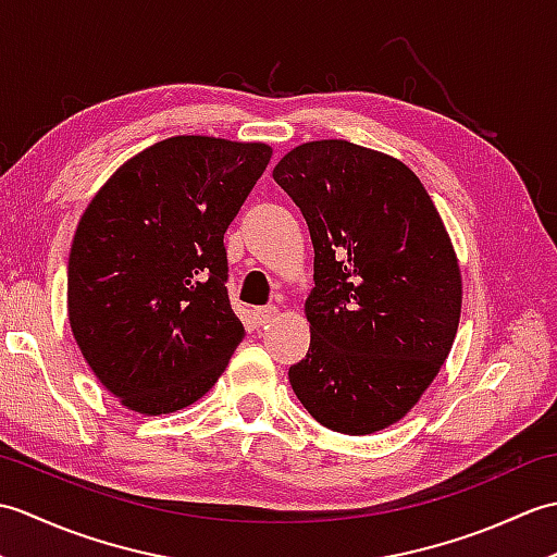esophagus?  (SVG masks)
Here are the masks:
<instances>
[{
  "instance_id": "34e87169",
  "label": "esophagus",
  "mask_w": 557,
  "mask_h": 557,
  "mask_svg": "<svg viewBox=\"0 0 557 557\" xmlns=\"http://www.w3.org/2000/svg\"><path fill=\"white\" fill-rule=\"evenodd\" d=\"M275 315H277L275 306H260V309L253 311V323H256L258 327H263V325L270 323Z\"/></svg>"
}]
</instances>
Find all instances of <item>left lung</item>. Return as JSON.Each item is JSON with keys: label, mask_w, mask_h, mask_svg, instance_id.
<instances>
[{"label": "left lung", "mask_w": 557, "mask_h": 557, "mask_svg": "<svg viewBox=\"0 0 557 557\" xmlns=\"http://www.w3.org/2000/svg\"><path fill=\"white\" fill-rule=\"evenodd\" d=\"M272 180L315 253L294 395L330 431H383L417 405L457 335L461 275L445 224L407 164L349 140L294 148Z\"/></svg>", "instance_id": "1"}]
</instances>
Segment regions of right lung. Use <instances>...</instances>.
<instances>
[{
  "label": "right lung",
  "instance_id": "right-lung-1",
  "mask_svg": "<svg viewBox=\"0 0 557 557\" xmlns=\"http://www.w3.org/2000/svg\"><path fill=\"white\" fill-rule=\"evenodd\" d=\"M270 156L265 144L174 136L124 162L83 212L69 253L71 333L132 411L194 405L244 339L224 232Z\"/></svg>",
  "mask_w": 557,
  "mask_h": 557
}]
</instances>
